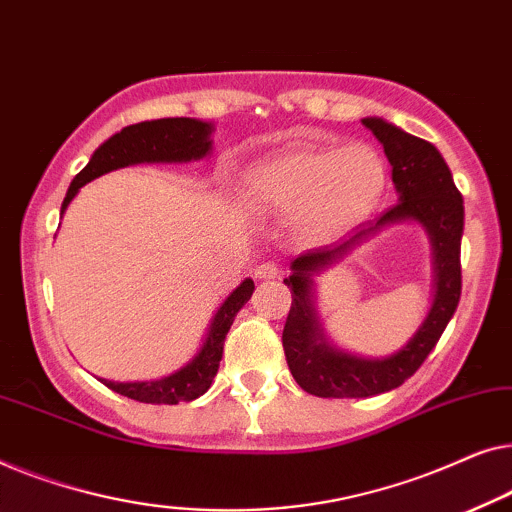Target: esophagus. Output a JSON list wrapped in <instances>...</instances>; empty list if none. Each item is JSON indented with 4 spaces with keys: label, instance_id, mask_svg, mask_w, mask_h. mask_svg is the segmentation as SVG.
Segmentation results:
<instances>
[{
    "label": "esophagus",
    "instance_id": "1",
    "mask_svg": "<svg viewBox=\"0 0 512 512\" xmlns=\"http://www.w3.org/2000/svg\"><path fill=\"white\" fill-rule=\"evenodd\" d=\"M255 278H259V280L280 278V269L273 262H262V264L255 266Z\"/></svg>",
    "mask_w": 512,
    "mask_h": 512
}]
</instances>
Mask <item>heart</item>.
<instances>
[{"mask_svg":"<svg viewBox=\"0 0 512 512\" xmlns=\"http://www.w3.org/2000/svg\"><path fill=\"white\" fill-rule=\"evenodd\" d=\"M387 187V164L369 143L290 146L250 164L246 199L273 213H294V232L331 243L373 213Z\"/></svg>","mask_w":512,"mask_h":512,"instance_id":"b5f03b06","label":"heart"}]
</instances>
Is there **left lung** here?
<instances>
[{"instance_id":"obj_1","label":"left lung","mask_w":512,"mask_h":512,"mask_svg":"<svg viewBox=\"0 0 512 512\" xmlns=\"http://www.w3.org/2000/svg\"><path fill=\"white\" fill-rule=\"evenodd\" d=\"M373 136L383 143L392 164V181L399 201L364 225L348 241L311 250L292 262L285 285L292 292V308L283 329V348L294 380L308 394L322 399H362L390 392L420 369L457 311L462 294V234L464 201L452 181L448 164L429 141L403 132L383 118H364ZM415 219L430 234L435 250V301L414 338L383 360L357 358L338 351L324 338L312 301V276L333 265L349 250L380 228Z\"/></svg>"}]
</instances>
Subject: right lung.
I'll use <instances>...</instances> for the list:
<instances>
[{"instance_id": "obj_1", "label": "right lung", "mask_w": 512, "mask_h": 512, "mask_svg": "<svg viewBox=\"0 0 512 512\" xmlns=\"http://www.w3.org/2000/svg\"><path fill=\"white\" fill-rule=\"evenodd\" d=\"M211 132V122L194 118H160L136 122V125L120 129L118 134H113L109 141H104L92 153L90 162L71 181L67 197L62 201V213L67 211L71 199L76 197L85 183L95 181V178L109 174L113 169L132 167V164L143 162L201 160V157L211 153ZM253 290L255 283L246 278L222 301L218 313L213 315L211 327H208L204 345H201L190 362L171 373V376H164L160 380H141V383L139 380L136 383H115V380L104 378L99 380L109 390L141 403H169V406H174L178 401H192L201 397L211 387L215 373H218L227 331L232 327L236 313L246 306Z\"/></svg>"}]
</instances>
